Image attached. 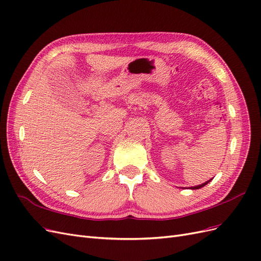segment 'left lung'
I'll use <instances>...</instances> for the list:
<instances>
[{"instance_id": "left-lung-1", "label": "left lung", "mask_w": 261, "mask_h": 261, "mask_svg": "<svg viewBox=\"0 0 261 261\" xmlns=\"http://www.w3.org/2000/svg\"><path fill=\"white\" fill-rule=\"evenodd\" d=\"M211 180H212V178H211V179H209V180H207V181H204V183H202V184H200V185L193 186V187H189V188H191V189H199V188H201V187H203V186H206L208 183H210Z\"/></svg>"}]
</instances>
